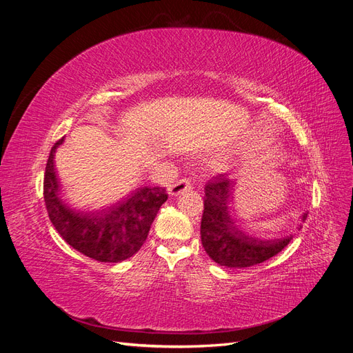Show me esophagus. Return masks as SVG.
<instances>
[{
  "label": "esophagus",
  "mask_w": 353,
  "mask_h": 353,
  "mask_svg": "<svg viewBox=\"0 0 353 353\" xmlns=\"http://www.w3.org/2000/svg\"><path fill=\"white\" fill-rule=\"evenodd\" d=\"M191 187H193V184H191L190 179H178L176 183H174L172 185H169V194L170 196H179L181 193H184V191H188L191 190Z\"/></svg>",
  "instance_id": "34e87169"
}]
</instances>
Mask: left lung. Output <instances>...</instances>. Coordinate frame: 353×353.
Here are the masks:
<instances>
[{"instance_id":"left-lung-1","label":"left lung","mask_w":353,"mask_h":353,"mask_svg":"<svg viewBox=\"0 0 353 353\" xmlns=\"http://www.w3.org/2000/svg\"><path fill=\"white\" fill-rule=\"evenodd\" d=\"M232 187L234 183L225 175L206 184L200 225L201 244L210 259L221 266L249 268L280 253L293 236H259L245 231L234 215ZM306 216L307 213H303L302 222Z\"/></svg>"}]
</instances>
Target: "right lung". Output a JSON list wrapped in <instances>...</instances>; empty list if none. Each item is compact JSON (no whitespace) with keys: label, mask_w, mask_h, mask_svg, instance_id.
<instances>
[{"label":"right lung","mask_w":353,"mask_h":353,"mask_svg":"<svg viewBox=\"0 0 353 353\" xmlns=\"http://www.w3.org/2000/svg\"><path fill=\"white\" fill-rule=\"evenodd\" d=\"M52 145L44 175L48 218L69 245L99 262H122L144 244L160 206L168 200L162 187H138L130 193L97 205L81 206L60 188Z\"/></svg>","instance_id":"obj_1"}]
</instances>
